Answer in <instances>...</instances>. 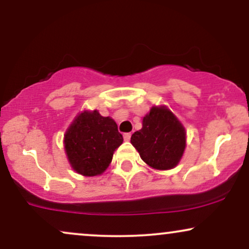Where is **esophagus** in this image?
Wrapping results in <instances>:
<instances>
[{"mask_svg": "<svg viewBox=\"0 0 249 249\" xmlns=\"http://www.w3.org/2000/svg\"><path fill=\"white\" fill-rule=\"evenodd\" d=\"M123 137H124L125 142H128V141H130V138H131V133H124V134H123Z\"/></svg>", "mask_w": 249, "mask_h": 249, "instance_id": "obj_1", "label": "esophagus"}]
</instances>
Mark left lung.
I'll return each mask as SVG.
<instances>
[{
	"instance_id": "8db88e82",
	"label": "left lung",
	"mask_w": 249,
	"mask_h": 249,
	"mask_svg": "<svg viewBox=\"0 0 249 249\" xmlns=\"http://www.w3.org/2000/svg\"><path fill=\"white\" fill-rule=\"evenodd\" d=\"M131 144L148 166L167 171L181 160L186 130L167 107L154 105L142 118V127L132 134Z\"/></svg>"
}]
</instances>
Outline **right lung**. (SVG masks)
Masks as SVG:
<instances>
[{
    "instance_id": "right-lung-1",
    "label": "right lung",
    "mask_w": 249,
    "mask_h": 249,
    "mask_svg": "<svg viewBox=\"0 0 249 249\" xmlns=\"http://www.w3.org/2000/svg\"><path fill=\"white\" fill-rule=\"evenodd\" d=\"M123 136L111 117L98 110H84L75 117L64 134V150L72 170L84 177L101 176L111 164Z\"/></svg>"
}]
</instances>
